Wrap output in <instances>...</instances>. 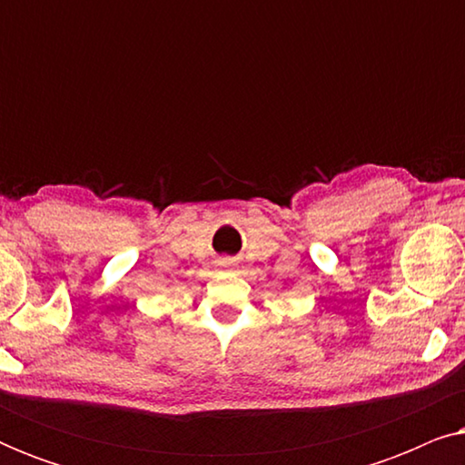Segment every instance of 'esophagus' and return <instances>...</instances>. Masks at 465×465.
<instances>
[{
  "label": "esophagus",
  "instance_id": "esophagus-1",
  "mask_svg": "<svg viewBox=\"0 0 465 465\" xmlns=\"http://www.w3.org/2000/svg\"><path fill=\"white\" fill-rule=\"evenodd\" d=\"M224 264H231V262H228V260H224Z\"/></svg>",
  "mask_w": 465,
  "mask_h": 465
}]
</instances>
